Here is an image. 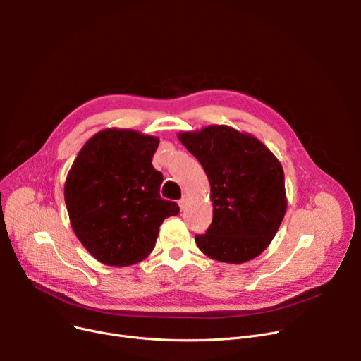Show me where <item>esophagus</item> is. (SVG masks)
I'll use <instances>...</instances> for the list:
<instances>
[{
	"mask_svg": "<svg viewBox=\"0 0 361 361\" xmlns=\"http://www.w3.org/2000/svg\"><path fill=\"white\" fill-rule=\"evenodd\" d=\"M187 203H188V200H187V197H185V196L178 202V204H180V209H181V211H184V209H185Z\"/></svg>",
	"mask_w": 361,
	"mask_h": 361,
	"instance_id": "esophagus-1",
	"label": "esophagus"
}]
</instances>
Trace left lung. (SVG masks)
<instances>
[{"label": "left lung", "instance_id": "1", "mask_svg": "<svg viewBox=\"0 0 361 361\" xmlns=\"http://www.w3.org/2000/svg\"><path fill=\"white\" fill-rule=\"evenodd\" d=\"M211 184L214 218L197 247L211 259L244 263L274 240L287 211L281 162L255 136L228 126L178 135Z\"/></svg>", "mask_w": 361, "mask_h": 361}]
</instances>
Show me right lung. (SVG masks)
Listing matches in <instances>:
<instances>
[{
    "label": "right lung",
    "instance_id": "right-lung-1",
    "mask_svg": "<svg viewBox=\"0 0 361 361\" xmlns=\"http://www.w3.org/2000/svg\"><path fill=\"white\" fill-rule=\"evenodd\" d=\"M159 139L135 130L105 128L74 159L64 184L73 231L108 267H128L155 247L176 202L159 195L162 174L152 165Z\"/></svg>",
    "mask_w": 361,
    "mask_h": 361
}]
</instances>
